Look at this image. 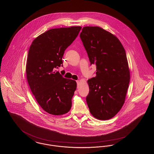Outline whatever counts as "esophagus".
I'll list each match as a JSON object with an SVG mask.
<instances>
[{
    "label": "esophagus",
    "mask_w": 154,
    "mask_h": 154,
    "mask_svg": "<svg viewBox=\"0 0 154 154\" xmlns=\"http://www.w3.org/2000/svg\"><path fill=\"white\" fill-rule=\"evenodd\" d=\"M76 82H77V85L79 84V82H80V81L77 80L76 81Z\"/></svg>",
    "instance_id": "obj_1"
}]
</instances>
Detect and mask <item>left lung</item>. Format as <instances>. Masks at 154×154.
<instances>
[{
	"label": "left lung",
	"instance_id": "left-lung-1",
	"mask_svg": "<svg viewBox=\"0 0 154 154\" xmlns=\"http://www.w3.org/2000/svg\"><path fill=\"white\" fill-rule=\"evenodd\" d=\"M80 37L91 64L95 65V77L87 81L86 100L94 117H114L124 104L130 70L124 48L117 37L99 26H84Z\"/></svg>",
	"mask_w": 154,
	"mask_h": 154
}]
</instances>
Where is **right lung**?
I'll return each mask as SVG.
<instances>
[{"instance_id":"1","label":"right lung","mask_w":154,"mask_h":154,"mask_svg":"<svg viewBox=\"0 0 154 154\" xmlns=\"http://www.w3.org/2000/svg\"><path fill=\"white\" fill-rule=\"evenodd\" d=\"M81 27L54 28L33 41L26 65V78L37 102L47 112L61 116L72 107L77 82L62 77L56 68L63 63L66 48L77 37Z\"/></svg>"}]
</instances>
